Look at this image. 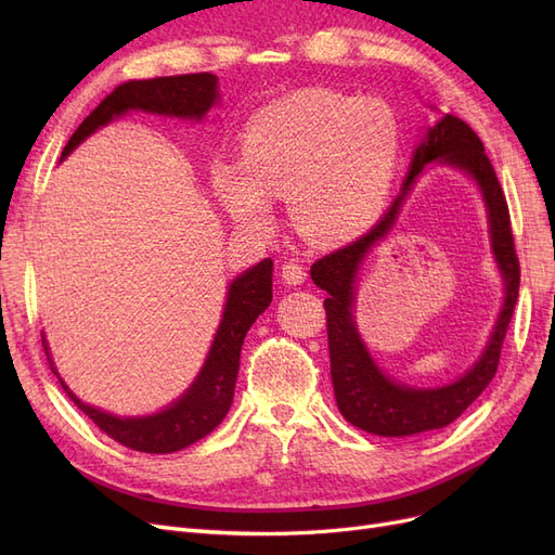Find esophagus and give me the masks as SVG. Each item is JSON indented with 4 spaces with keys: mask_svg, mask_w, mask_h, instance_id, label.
<instances>
[{
    "mask_svg": "<svg viewBox=\"0 0 555 555\" xmlns=\"http://www.w3.org/2000/svg\"><path fill=\"white\" fill-rule=\"evenodd\" d=\"M306 278H308L306 266L300 263L298 259H289V261L282 263V280L287 284H304Z\"/></svg>",
    "mask_w": 555,
    "mask_h": 555,
    "instance_id": "1",
    "label": "esophagus"
}]
</instances>
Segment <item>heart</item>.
<instances>
[{
  "mask_svg": "<svg viewBox=\"0 0 555 555\" xmlns=\"http://www.w3.org/2000/svg\"><path fill=\"white\" fill-rule=\"evenodd\" d=\"M400 147L398 115L382 99L300 90L251 117L241 166L215 164L212 188L245 227L268 229L271 198H289L294 222L308 238L345 241L384 210Z\"/></svg>",
  "mask_w": 555,
  "mask_h": 555,
  "instance_id": "1",
  "label": "heart"
}]
</instances>
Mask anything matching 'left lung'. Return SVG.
I'll list each match as a JSON object with an SVG mask.
<instances>
[{"instance_id": "1", "label": "left lung", "mask_w": 555, "mask_h": 555, "mask_svg": "<svg viewBox=\"0 0 555 555\" xmlns=\"http://www.w3.org/2000/svg\"><path fill=\"white\" fill-rule=\"evenodd\" d=\"M430 160L461 168L480 184L487 211L490 212L492 246L506 282V304L485 354L463 378L440 390H412L389 380L374 365L356 331L350 308L353 307V284L360 261L390 230L401 201ZM310 275L317 287L328 294L324 308L331 379L335 402H338V410L347 422L365 433L382 435V438H408V435L438 430L456 422L495 377L500 349L512 322L520 282L507 198L502 194L489 155L483 153V143L469 125L456 115H442L438 125L426 131V139L416 145L402 190L382 220L359 241L314 261Z\"/></svg>"}]
</instances>
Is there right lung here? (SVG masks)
Wrapping results in <instances>:
<instances>
[{"label":"right lung","instance_id":"1","mask_svg":"<svg viewBox=\"0 0 555 555\" xmlns=\"http://www.w3.org/2000/svg\"><path fill=\"white\" fill-rule=\"evenodd\" d=\"M217 76L212 74H182V76H162L150 80H129L117 86L102 104H99L80 127L74 131L69 143L64 145L62 157L86 141L92 131L108 125L113 117H120L127 111H145L157 115L182 117V120H201L210 106L217 102ZM273 300V261L263 259L257 266L247 268L231 282L227 294V306L220 328L215 333L208 359L201 367L194 384L184 391L171 408L157 414L120 418L108 412L96 410L78 400L69 386L62 379L64 391L76 402V408L88 414L92 422L102 428L108 438L129 447L133 451L145 453H171L194 444L206 438L227 416L233 386H236L241 347L249 326L255 319L271 306ZM48 354V345L43 340ZM50 361V357H48ZM53 367V361H50ZM53 373L57 371L53 367Z\"/></svg>","mask_w":555,"mask_h":555}]
</instances>
